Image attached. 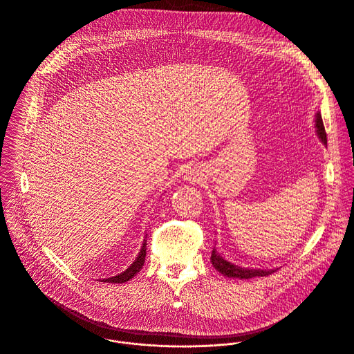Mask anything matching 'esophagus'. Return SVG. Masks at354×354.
Segmentation results:
<instances>
[{"mask_svg":"<svg viewBox=\"0 0 354 354\" xmlns=\"http://www.w3.org/2000/svg\"><path fill=\"white\" fill-rule=\"evenodd\" d=\"M183 179L189 183H196V182H200L201 179V172L196 168H187L183 174Z\"/></svg>","mask_w":354,"mask_h":354,"instance_id":"esophagus-1","label":"esophagus"}]
</instances>
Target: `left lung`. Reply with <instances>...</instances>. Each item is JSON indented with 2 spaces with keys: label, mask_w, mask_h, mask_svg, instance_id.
Instances as JSON below:
<instances>
[{
  "label": "left lung",
  "mask_w": 354,
  "mask_h": 354,
  "mask_svg": "<svg viewBox=\"0 0 354 354\" xmlns=\"http://www.w3.org/2000/svg\"><path fill=\"white\" fill-rule=\"evenodd\" d=\"M314 128H315V133L318 136V139L326 146V133H325V128L322 124V118H321V112L318 111L315 113V120H314ZM211 263L214 266V268L222 274L223 277L227 278H236V279H250V278H256V277H267L274 274L278 268H272V270H261V268H249V267H241L233 264L227 260H225L214 248L212 253H211Z\"/></svg>",
  "instance_id": "obj_1"
}]
</instances>
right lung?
Returning a JSON list of instances; mask_svg holds the SVG:
<instances>
[{"label":"right lung","instance_id":"add662e5","mask_svg":"<svg viewBox=\"0 0 354 354\" xmlns=\"http://www.w3.org/2000/svg\"><path fill=\"white\" fill-rule=\"evenodd\" d=\"M146 246H147V239L145 238L143 241V245H142V249L136 257V260L121 274H118L115 277H109L106 279H100L101 282H109V283H124V282H128L129 279H132L145 266V260H146Z\"/></svg>","mask_w":354,"mask_h":354}]
</instances>
